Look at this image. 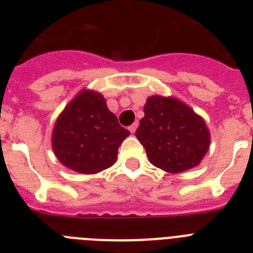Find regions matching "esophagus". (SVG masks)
Here are the masks:
<instances>
[{
    "instance_id": "34e87169",
    "label": "esophagus",
    "mask_w": 253,
    "mask_h": 253,
    "mask_svg": "<svg viewBox=\"0 0 253 253\" xmlns=\"http://www.w3.org/2000/svg\"><path fill=\"white\" fill-rule=\"evenodd\" d=\"M137 128H138V122H135V123H133V124H131L130 126H129V130H130V133L133 134V133H135Z\"/></svg>"
}]
</instances>
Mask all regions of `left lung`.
Returning a JSON list of instances; mask_svg holds the SVG:
<instances>
[{
  "label": "left lung",
  "mask_w": 253,
  "mask_h": 253,
  "mask_svg": "<svg viewBox=\"0 0 253 253\" xmlns=\"http://www.w3.org/2000/svg\"><path fill=\"white\" fill-rule=\"evenodd\" d=\"M153 166L178 173L198 166L209 149L204 119L173 97L151 96L135 131Z\"/></svg>",
  "instance_id": "1"
}]
</instances>
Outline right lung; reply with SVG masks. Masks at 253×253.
<instances>
[{
	"mask_svg": "<svg viewBox=\"0 0 253 253\" xmlns=\"http://www.w3.org/2000/svg\"><path fill=\"white\" fill-rule=\"evenodd\" d=\"M129 134L107 109L101 93L82 90L58 116L51 147L62 165L91 175L113 166Z\"/></svg>",
	"mask_w": 253,
	"mask_h": 253,
	"instance_id": "add662e5",
	"label": "right lung"
}]
</instances>
